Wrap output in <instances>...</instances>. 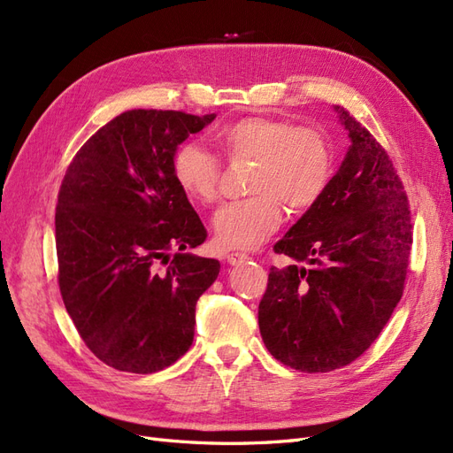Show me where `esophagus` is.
<instances>
[{
    "instance_id": "obj_1",
    "label": "esophagus",
    "mask_w": 453,
    "mask_h": 453,
    "mask_svg": "<svg viewBox=\"0 0 453 453\" xmlns=\"http://www.w3.org/2000/svg\"><path fill=\"white\" fill-rule=\"evenodd\" d=\"M245 260H250L248 253H228L226 255V263L232 265V266L242 265V263H245Z\"/></svg>"
}]
</instances>
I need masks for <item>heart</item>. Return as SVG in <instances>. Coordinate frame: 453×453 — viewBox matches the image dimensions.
<instances>
[{
    "instance_id": "1",
    "label": "heart",
    "mask_w": 453,
    "mask_h": 453,
    "mask_svg": "<svg viewBox=\"0 0 453 453\" xmlns=\"http://www.w3.org/2000/svg\"><path fill=\"white\" fill-rule=\"evenodd\" d=\"M221 153L232 160H251V196L223 205L213 217V240L221 250H251L281 223L285 205L303 213L321 200L334 175V149L326 135L291 120L253 115L230 122L217 134ZM173 180L195 203L219 198L221 164L198 143H183L172 158Z\"/></svg>"
}]
</instances>
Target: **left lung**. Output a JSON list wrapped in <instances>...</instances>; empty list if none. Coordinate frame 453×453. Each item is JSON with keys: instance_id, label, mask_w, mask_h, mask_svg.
Wrapping results in <instances>:
<instances>
[{"instance_id": "8db88e82", "label": "left lung", "mask_w": 453, "mask_h": 453, "mask_svg": "<svg viewBox=\"0 0 453 453\" xmlns=\"http://www.w3.org/2000/svg\"><path fill=\"white\" fill-rule=\"evenodd\" d=\"M349 149L321 200L273 251L303 266H272L258 304L266 349L300 372H331L370 348L404 289L412 223L389 155L334 105Z\"/></svg>"}]
</instances>
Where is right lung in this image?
Masks as SVG:
<instances>
[{"mask_svg":"<svg viewBox=\"0 0 453 453\" xmlns=\"http://www.w3.org/2000/svg\"><path fill=\"white\" fill-rule=\"evenodd\" d=\"M213 119L125 111L64 175L54 215L62 300L88 349L122 372H157L188 351L198 298L221 270L187 251L208 232L172 173L177 145Z\"/></svg>","mask_w":453,"mask_h":453,"instance_id":"right-lung-1","label":"right lung"}]
</instances>
